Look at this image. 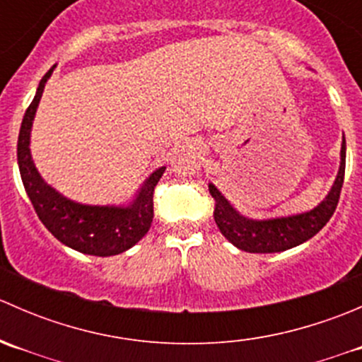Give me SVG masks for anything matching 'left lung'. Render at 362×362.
I'll return each instance as SVG.
<instances>
[{
    "instance_id": "1",
    "label": "left lung",
    "mask_w": 362,
    "mask_h": 362,
    "mask_svg": "<svg viewBox=\"0 0 362 362\" xmlns=\"http://www.w3.org/2000/svg\"><path fill=\"white\" fill-rule=\"evenodd\" d=\"M345 156L346 145L345 136H343L341 151H339V170L331 191L315 208L305 214L289 215V217L264 218V221L243 217L214 184H208V191L215 199V224L233 245L250 254H273V252H284L301 245L306 240L315 236L329 222L337 210L339 192L343 187V177H345Z\"/></svg>"
}]
</instances>
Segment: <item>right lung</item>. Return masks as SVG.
Returning a JSON list of instances; mask_svg holds the SVG:
<instances>
[{
	"instance_id": "1",
	"label": "right lung",
	"mask_w": 362,
	"mask_h": 362,
	"mask_svg": "<svg viewBox=\"0 0 362 362\" xmlns=\"http://www.w3.org/2000/svg\"><path fill=\"white\" fill-rule=\"evenodd\" d=\"M52 66L40 80L38 89L31 105L24 113L21 124L19 141H17V163L21 178L33 208L47 229L63 245L82 254L108 255L122 254L136 245L151 229L154 217V187L163 177L166 166H160L140 187L129 204H82L64 198L63 194L50 187L36 170L31 158V127L36 108L42 100L47 80L54 71Z\"/></svg>"
}]
</instances>
